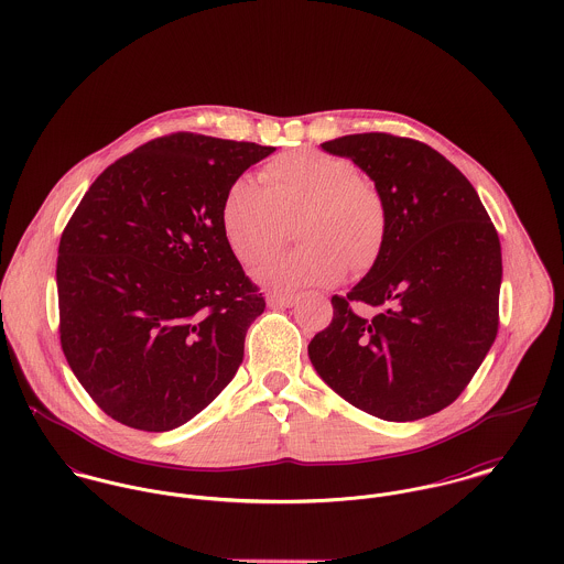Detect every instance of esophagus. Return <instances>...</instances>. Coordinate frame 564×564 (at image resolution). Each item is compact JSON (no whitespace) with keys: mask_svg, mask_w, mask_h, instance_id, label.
Masks as SVG:
<instances>
[{"mask_svg":"<svg viewBox=\"0 0 564 564\" xmlns=\"http://www.w3.org/2000/svg\"><path fill=\"white\" fill-rule=\"evenodd\" d=\"M295 302H297V297H293V295H275L273 293L267 297V304L271 308H291Z\"/></svg>","mask_w":564,"mask_h":564,"instance_id":"obj_1","label":"esophagus"}]
</instances>
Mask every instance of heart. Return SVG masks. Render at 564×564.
Instances as JSON below:
<instances>
[{"label": "heart", "instance_id": "1", "mask_svg": "<svg viewBox=\"0 0 564 564\" xmlns=\"http://www.w3.org/2000/svg\"><path fill=\"white\" fill-rule=\"evenodd\" d=\"M262 184L239 177L226 193L221 228L245 264L271 256L295 226L297 249L264 262L256 282L271 291L332 286L345 271L367 273L389 235V208L380 188L358 175L349 159L322 150L275 156Z\"/></svg>", "mask_w": 564, "mask_h": 564}]
</instances>
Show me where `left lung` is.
<instances>
[{
  "label": "left lung",
  "instance_id": "left-lung-1",
  "mask_svg": "<svg viewBox=\"0 0 564 564\" xmlns=\"http://www.w3.org/2000/svg\"><path fill=\"white\" fill-rule=\"evenodd\" d=\"M323 152L358 164L389 208L378 262L334 295L308 356L343 400L384 421H416L454 402L499 325L501 247L471 182L425 143L349 134ZM354 303L379 313L360 318Z\"/></svg>",
  "mask_w": 564,
  "mask_h": 564
}]
</instances>
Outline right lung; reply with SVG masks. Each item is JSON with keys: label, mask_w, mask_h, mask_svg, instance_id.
<instances>
[{"label": "right lung", "mask_w": 564, "mask_h": 564, "mask_svg": "<svg viewBox=\"0 0 564 564\" xmlns=\"http://www.w3.org/2000/svg\"><path fill=\"white\" fill-rule=\"evenodd\" d=\"M275 148L177 132L110 164L58 247L61 345L115 421L166 432L235 378L264 311L226 241L221 206Z\"/></svg>", "instance_id": "right-lung-1"}]
</instances>
